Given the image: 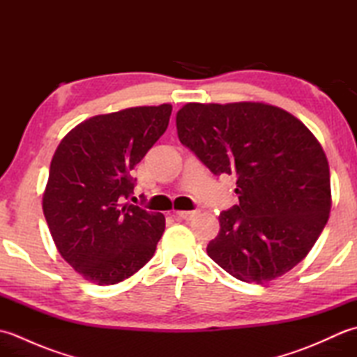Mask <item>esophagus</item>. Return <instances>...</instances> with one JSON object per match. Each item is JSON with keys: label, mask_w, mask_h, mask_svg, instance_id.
Segmentation results:
<instances>
[{"label": "esophagus", "mask_w": 357, "mask_h": 357, "mask_svg": "<svg viewBox=\"0 0 357 357\" xmlns=\"http://www.w3.org/2000/svg\"><path fill=\"white\" fill-rule=\"evenodd\" d=\"M173 215L176 216L178 219H184V221H190L196 215H198V211H173Z\"/></svg>", "instance_id": "obj_1"}]
</instances>
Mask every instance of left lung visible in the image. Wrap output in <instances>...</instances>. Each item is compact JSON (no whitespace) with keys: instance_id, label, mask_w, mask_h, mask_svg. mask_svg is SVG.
Segmentation results:
<instances>
[{"instance_id":"obj_1","label":"left lung","mask_w":357,"mask_h":357,"mask_svg":"<svg viewBox=\"0 0 357 357\" xmlns=\"http://www.w3.org/2000/svg\"><path fill=\"white\" fill-rule=\"evenodd\" d=\"M178 138L208 170L236 176L239 204L219 215L207 253L244 282L265 284L308 255L328 221L330 169L314 135L264 102H188Z\"/></svg>"}]
</instances>
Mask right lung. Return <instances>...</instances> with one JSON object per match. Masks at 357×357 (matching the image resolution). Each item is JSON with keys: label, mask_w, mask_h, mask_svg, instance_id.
Wrapping results in <instances>:
<instances>
[{"label": "right lung", "mask_w": 357, "mask_h": 357, "mask_svg": "<svg viewBox=\"0 0 357 357\" xmlns=\"http://www.w3.org/2000/svg\"><path fill=\"white\" fill-rule=\"evenodd\" d=\"M172 105H144L86 119L50 162L43 211L59 255L98 285L130 278L153 256L162 213L126 202L130 172L167 130Z\"/></svg>", "instance_id": "add662e5"}]
</instances>
